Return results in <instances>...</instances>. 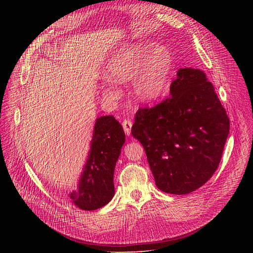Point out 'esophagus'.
<instances>
[{
	"label": "esophagus",
	"mask_w": 253,
	"mask_h": 253,
	"mask_svg": "<svg viewBox=\"0 0 253 253\" xmlns=\"http://www.w3.org/2000/svg\"><path fill=\"white\" fill-rule=\"evenodd\" d=\"M122 125H123V129H124V131H125V134L129 136L130 133H131L132 122L130 121V120H124V121L122 122Z\"/></svg>",
	"instance_id": "esophagus-1"
}]
</instances>
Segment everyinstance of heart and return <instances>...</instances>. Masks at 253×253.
<instances>
[{"label":"heart","instance_id":"obj_1","mask_svg":"<svg viewBox=\"0 0 253 253\" xmlns=\"http://www.w3.org/2000/svg\"><path fill=\"white\" fill-rule=\"evenodd\" d=\"M172 70V58L163 45L129 44L111 56L105 74L111 81L126 83L132 80V94L141 102L160 97ZM103 95L114 97L118 89L110 82L102 85Z\"/></svg>","mask_w":253,"mask_h":253}]
</instances>
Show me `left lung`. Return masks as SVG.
<instances>
[{"instance_id": "8db88e82", "label": "left lung", "mask_w": 253, "mask_h": 253, "mask_svg": "<svg viewBox=\"0 0 253 253\" xmlns=\"http://www.w3.org/2000/svg\"><path fill=\"white\" fill-rule=\"evenodd\" d=\"M170 95L135 114L132 136L140 143L159 190L185 195L213 175L230 131V120L205 74L179 69Z\"/></svg>"}]
</instances>
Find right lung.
<instances>
[{"label": "right lung", "instance_id": "obj_1", "mask_svg": "<svg viewBox=\"0 0 253 253\" xmlns=\"http://www.w3.org/2000/svg\"><path fill=\"white\" fill-rule=\"evenodd\" d=\"M125 133L114 116H102L95 122L89 156L77 191L68 195L82 210H95L108 204L115 194L114 171Z\"/></svg>", "mask_w": 253, "mask_h": 253}]
</instances>
